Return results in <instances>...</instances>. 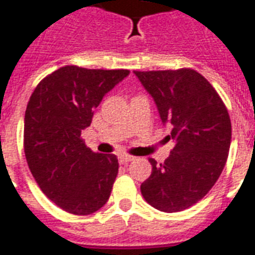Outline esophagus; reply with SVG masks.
I'll list each match as a JSON object with an SVG mask.
<instances>
[{"label":"esophagus","instance_id":"obj_1","mask_svg":"<svg viewBox=\"0 0 255 255\" xmlns=\"http://www.w3.org/2000/svg\"><path fill=\"white\" fill-rule=\"evenodd\" d=\"M134 160V156H130V155H122L120 156V163L121 164H128L130 161Z\"/></svg>","mask_w":255,"mask_h":255}]
</instances>
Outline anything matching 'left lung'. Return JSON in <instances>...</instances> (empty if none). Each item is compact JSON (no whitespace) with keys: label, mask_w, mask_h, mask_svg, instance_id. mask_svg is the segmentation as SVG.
Instances as JSON below:
<instances>
[{"label":"left lung","mask_w":255,"mask_h":255,"mask_svg":"<svg viewBox=\"0 0 255 255\" xmlns=\"http://www.w3.org/2000/svg\"><path fill=\"white\" fill-rule=\"evenodd\" d=\"M155 100L161 121L172 128L175 146L164 163L149 159L152 174L141 194L161 212L185 211L208 194L226 166L231 120L208 80L189 68L134 70Z\"/></svg>","instance_id":"left-lung-1"}]
</instances>
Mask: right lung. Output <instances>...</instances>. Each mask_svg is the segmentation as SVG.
Instances as JSON below:
<instances>
[{
  "label": "right lung",
  "instance_id": "add662e5",
  "mask_svg": "<svg viewBox=\"0 0 255 255\" xmlns=\"http://www.w3.org/2000/svg\"><path fill=\"white\" fill-rule=\"evenodd\" d=\"M128 69H85L68 65L46 76L33 89L24 118V153L46 197L79 216L109 201L118 174L115 155L92 152L81 130Z\"/></svg>",
  "mask_w": 255,
  "mask_h": 255
}]
</instances>
